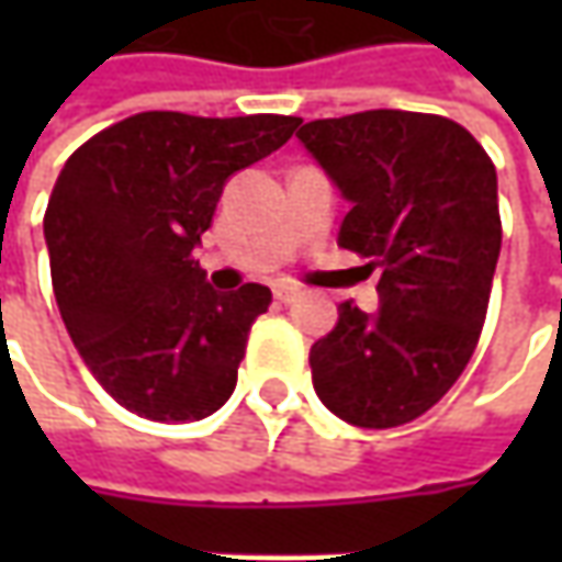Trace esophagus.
I'll list each match as a JSON object with an SVG mask.
<instances>
[{"mask_svg":"<svg viewBox=\"0 0 562 562\" xmlns=\"http://www.w3.org/2000/svg\"><path fill=\"white\" fill-rule=\"evenodd\" d=\"M274 300L284 303V306H291V303L300 300V291H296V288H288V284H278V288H274Z\"/></svg>","mask_w":562,"mask_h":562,"instance_id":"obj_1","label":"esophagus"}]
</instances>
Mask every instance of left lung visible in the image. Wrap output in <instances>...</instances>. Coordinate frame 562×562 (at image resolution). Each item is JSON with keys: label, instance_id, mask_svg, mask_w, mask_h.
<instances>
[{"label": "left lung", "instance_id": "obj_1", "mask_svg": "<svg viewBox=\"0 0 562 562\" xmlns=\"http://www.w3.org/2000/svg\"><path fill=\"white\" fill-rule=\"evenodd\" d=\"M296 137L350 203L337 247L381 266L375 313L340 303L313 344L315 394L359 428L413 422L463 375L482 335L501 256L497 171L441 115L372 109L310 121Z\"/></svg>", "mask_w": 562, "mask_h": 562}]
</instances>
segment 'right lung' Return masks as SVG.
Returning a JSON list of instances; mask_svg holds the SVG:
<instances>
[{"mask_svg":"<svg viewBox=\"0 0 562 562\" xmlns=\"http://www.w3.org/2000/svg\"><path fill=\"white\" fill-rule=\"evenodd\" d=\"M300 119L140 112L65 162L43 234L77 353L131 413L193 422L225 406L271 291L218 293L193 249L227 178L291 140Z\"/></svg>","mask_w":562,"mask_h":562,"instance_id":"add662e5","label":"right lung"}]
</instances>
